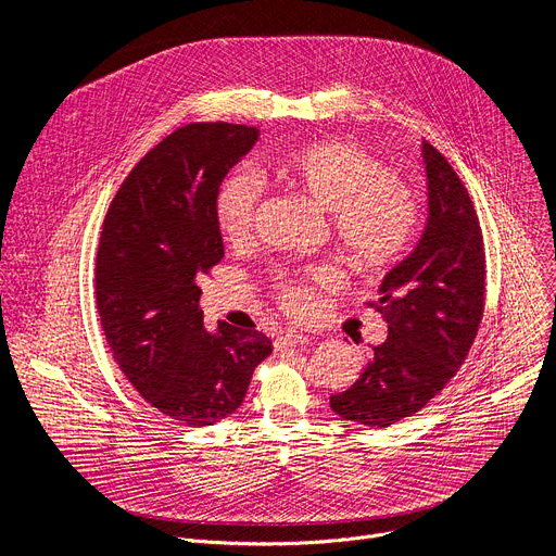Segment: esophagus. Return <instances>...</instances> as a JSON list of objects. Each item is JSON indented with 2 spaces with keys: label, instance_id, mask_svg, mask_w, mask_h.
Returning <instances> with one entry per match:
<instances>
[{
  "label": "esophagus",
  "instance_id": "esophagus-1",
  "mask_svg": "<svg viewBox=\"0 0 556 556\" xmlns=\"http://www.w3.org/2000/svg\"><path fill=\"white\" fill-rule=\"evenodd\" d=\"M309 343V337L296 332V330H286L277 341L275 345L277 348H296V345H307Z\"/></svg>",
  "mask_w": 556,
  "mask_h": 556
}]
</instances>
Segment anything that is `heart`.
Returning <instances> with one entry per match:
<instances>
[{
    "label": "heart",
    "mask_w": 556,
    "mask_h": 556,
    "mask_svg": "<svg viewBox=\"0 0 556 556\" xmlns=\"http://www.w3.org/2000/svg\"><path fill=\"white\" fill-rule=\"evenodd\" d=\"M275 176L294 193L330 213V230L348 262L358 270H382L414 244L418 204L414 191L393 178L376 155L341 140H321L290 151ZM262 202L251 172L230 174L215 195V224L232 247L251 240ZM330 268L279 275L277 299L290 314L309 307L316 286H330Z\"/></svg>",
    "instance_id": "1"
}]
</instances>
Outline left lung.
Returning <instances> with one entry per match:
<instances>
[{"label":"left lung","instance_id":"obj_1","mask_svg":"<svg viewBox=\"0 0 556 556\" xmlns=\"http://www.w3.org/2000/svg\"><path fill=\"white\" fill-rule=\"evenodd\" d=\"M429 219L418 247L367 301L387 321L358 380L330 395L343 420L384 429L418 414L466 361L484 316L486 255L472 200L446 157L427 140Z\"/></svg>","mask_w":556,"mask_h":556}]
</instances>
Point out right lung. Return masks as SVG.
Here are the masks:
<instances>
[{
	"instance_id": "1",
	"label": "right lung",
	"mask_w": 556,
	"mask_h": 556,
	"mask_svg": "<svg viewBox=\"0 0 556 556\" xmlns=\"http://www.w3.org/2000/svg\"><path fill=\"white\" fill-rule=\"evenodd\" d=\"M260 138L257 127L191 123L140 157L116 191L97 253V309L125 378L187 427L242 405L273 352L257 330H204L198 279L224 257L215 195Z\"/></svg>"
}]
</instances>
